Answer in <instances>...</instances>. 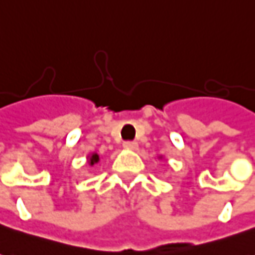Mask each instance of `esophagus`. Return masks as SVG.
<instances>
[{"label":"esophagus","mask_w":255,"mask_h":255,"mask_svg":"<svg viewBox=\"0 0 255 255\" xmlns=\"http://www.w3.org/2000/svg\"><path fill=\"white\" fill-rule=\"evenodd\" d=\"M124 147L128 148V150H136L137 148V143L136 141H125Z\"/></svg>","instance_id":"34e87169"}]
</instances>
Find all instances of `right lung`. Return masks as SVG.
Wrapping results in <instances>:
<instances>
[{"mask_svg": "<svg viewBox=\"0 0 255 255\" xmlns=\"http://www.w3.org/2000/svg\"><path fill=\"white\" fill-rule=\"evenodd\" d=\"M89 165H94L97 164L98 161H100V155H98L97 152H93L91 155H89Z\"/></svg>", "mask_w": 255, "mask_h": 255, "instance_id": "right-lung-1", "label": "right lung"}]
</instances>
